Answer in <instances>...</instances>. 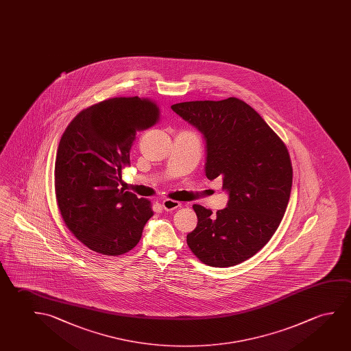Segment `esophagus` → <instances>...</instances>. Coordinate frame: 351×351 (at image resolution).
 <instances>
[{
	"instance_id": "34e87169",
	"label": "esophagus",
	"mask_w": 351,
	"mask_h": 351,
	"mask_svg": "<svg viewBox=\"0 0 351 351\" xmlns=\"http://www.w3.org/2000/svg\"><path fill=\"white\" fill-rule=\"evenodd\" d=\"M162 208L167 211L175 210L181 206V203L178 200L165 199L162 200Z\"/></svg>"
}]
</instances>
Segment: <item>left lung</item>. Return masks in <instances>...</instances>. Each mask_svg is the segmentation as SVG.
I'll return each instance as SVG.
<instances>
[{
  "instance_id": "8db88e82",
  "label": "left lung",
  "mask_w": 351,
  "mask_h": 351,
  "mask_svg": "<svg viewBox=\"0 0 351 351\" xmlns=\"http://www.w3.org/2000/svg\"><path fill=\"white\" fill-rule=\"evenodd\" d=\"M204 136L205 175L222 178L227 206L213 214L193 205L198 223L187 234L204 264L228 267L252 258L280 226L291 197L293 169L286 145L249 104L230 97L171 106Z\"/></svg>"
}]
</instances>
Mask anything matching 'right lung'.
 Returning a JSON list of instances; mask_svg holds the SVG:
<instances>
[{
  "label": "right lung",
  "mask_w": 351,
  "mask_h": 351,
  "mask_svg": "<svg viewBox=\"0 0 351 351\" xmlns=\"http://www.w3.org/2000/svg\"><path fill=\"white\" fill-rule=\"evenodd\" d=\"M159 113L148 98H109L77 114L60 138L54 162L57 204L65 226L93 252L128 253L153 216L149 200L118 186L136 132L156 125Z\"/></svg>",
  "instance_id": "obj_1"
}]
</instances>
